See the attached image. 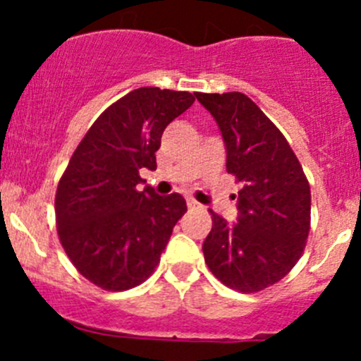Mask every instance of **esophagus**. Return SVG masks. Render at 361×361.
<instances>
[{"mask_svg":"<svg viewBox=\"0 0 361 361\" xmlns=\"http://www.w3.org/2000/svg\"><path fill=\"white\" fill-rule=\"evenodd\" d=\"M187 206L190 207V209H197V207H201V204L195 201V199H187Z\"/></svg>","mask_w":361,"mask_h":361,"instance_id":"obj_1","label":"esophagus"}]
</instances>
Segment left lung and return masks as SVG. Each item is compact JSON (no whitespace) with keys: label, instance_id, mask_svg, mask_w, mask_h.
<instances>
[{"label":"left lung","instance_id":"8db88e82","mask_svg":"<svg viewBox=\"0 0 361 361\" xmlns=\"http://www.w3.org/2000/svg\"><path fill=\"white\" fill-rule=\"evenodd\" d=\"M216 120L227 148V173L241 183L238 224L209 211L202 245L209 271L225 286L255 293L295 267L311 228V188L281 130L241 92H195Z\"/></svg>","mask_w":361,"mask_h":361}]
</instances>
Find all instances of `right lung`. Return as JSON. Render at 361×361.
<instances>
[{
    "label": "right lung",
    "mask_w": 361,
    "mask_h": 361,
    "mask_svg": "<svg viewBox=\"0 0 361 361\" xmlns=\"http://www.w3.org/2000/svg\"><path fill=\"white\" fill-rule=\"evenodd\" d=\"M194 101L159 87L133 90L97 116L69 159L57 185V234L76 271L99 288L123 292L152 276L187 211L180 194L137 185L143 167H157L164 129Z\"/></svg>",
    "instance_id": "right-lung-1"
}]
</instances>
